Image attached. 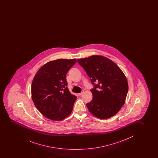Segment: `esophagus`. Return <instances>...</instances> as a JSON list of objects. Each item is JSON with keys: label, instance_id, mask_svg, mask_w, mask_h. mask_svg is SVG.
Instances as JSON below:
<instances>
[{"label": "esophagus", "instance_id": "1", "mask_svg": "<svg viewBox=\"0 0 158 158\" xmlns=\"http://www.w3.org/2000/svg\"><path fill=\"white\" fill-rule=\"evenodd\" d=\"M84 90H82L81 92H80L79 94H78V95H79V96H81L82 94H84Z\"/></svg>", "mask_w": 158, "mask_h": 158}]
</instances>
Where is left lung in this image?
Instances as JSON below:
<instances>
[{"mask_svg":"<svg viewBox=\"0 0 158 158\" xmlns=\"http://www.w3.org/2000/svg\"><path fill=\"white\" fill-rule=\"evenodd\" d=\"M89 77L94 88L93 98L87 103L89 112L101 119L116 114L126 101L128 84L126 76L111 60L92 55L77 60Z\"/></svg>","mask_w":158,"mask_h":158,"instance_id":"1","label":"left lung"}]
</instances>
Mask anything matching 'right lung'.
I'll use <instances>...</instances> for the list:
<instances>
[{
    "label": "right lung",
    "mask_w": 158,
    "mask_h": 158,
    "mask_svg": "<svg viewBox=\"0 0 158 158\" xmlns=\"http://www.w3.org/2000/svg\"><path fill=\"white\" fill-rule=\"evenodd\" d=\"M76 59H58L44 64L31 85L32 101L39 111L49 119L61 121L71 114L77 97L70 93L66 75Z\"/></svg>",
    "instance_id": "add662e5"
}]
</instances>
